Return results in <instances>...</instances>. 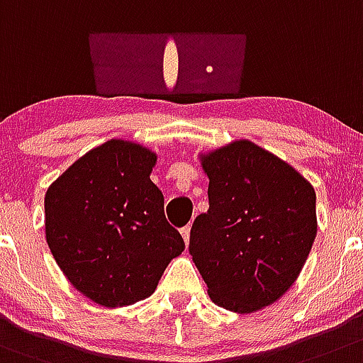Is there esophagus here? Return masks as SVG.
I'll list each match as a JSON object with an SVG mask.
<instances>
[{
    "label": "esophagus",
    "mask_w": 363,
    "mask_h": 363,
    "mask_svg": "<svg viewBox=\"0 0 363 363\" xmlns=\"http://www.w3.org/2000/svg\"><path fill=\"white\" fill-rule=\"evenodd\" d=\"M189 230H191V228H189V226L181 228V235H182V238H184V242H186V244L189 242Z\"/></svg>",
    "instance_id": "esophagus-1"
}]
</instances>
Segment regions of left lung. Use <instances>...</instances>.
<instances>
[{
  "label": "left lung",
  "mask_w": 363,
  "mask_h": 363,
  "mask_svg": "<svg viewBox=\"0 0 363 363\" xmlns=\"http://www.w3.org/2000/svg\"><path fill=\"white\" fill-rule=\"evenodd\" d=\"M210 210L194 220L189 255L217 306L253 313L298 279L316 237V195L293 166L240 139L201 155Z\"/></svg>",
  "instance_id": "8db88e82"
}]
</instances>
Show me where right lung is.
Returning a JSON list of instances; mask_svg holds the SVG:
<instances>
[{"mask_svg": "<svg viewBox=\"0 0 363 363\" xmlns=\"http://www.w3.org/2000/svg\"><path fill=\"white\" fill-rule=\"evenodd\" d=\"M157 155L112 139L90 150L45 195V235L70 284L104 308H123L155 291L184 240L164 217L150 181Z\"/></svg>", "mask_w": 363, "mask_h": 363, "instance_id": "add662e5", "label": "right lung"}]
</instances>
